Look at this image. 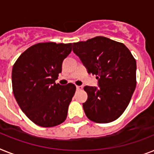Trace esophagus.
Returning a JSON list of instances; mask_svg holds the SVG:
<instances>
[{
  "instance_id": "1",
  "label": "esophagus",
  "mask_w": 154,
  "mask_h": 154,
  "mask_svg": "<svg viewBox=\"0 0 154 154\" xmlns=\"http://www.w3.org/2000/svg\"><path fill=\"white\" fill-rule=\"evenodd\" d=\"M82 88H83V87H82V86H76V89H77L78 91H79V90H82Z\"/></svg>"
}]
</instances>
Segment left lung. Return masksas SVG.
<instances>
[{
    "label": "left lung",
    "instance_id": "left-lung-1",
    "mask_svg": "<svg viewBox=\"0 0 154 154\" xmlns=\"http://www.w3.org/2000/svg\"><path fill=\"white\" fill-rule=\"evenodd\" d=\"M72 50L98 81L97 86L84 87L88 95L82 104L86 116L98 124L118 119L136 86V61L130 50L123 43L101 36L73 43Z\"/></svg>",
    "mask_w": 154,
    "mask_h": 154
}]
</instances>
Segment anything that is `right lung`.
Masks as SVG:
<instances>
[{
    "label": "right lung",
    "mask_w": 154,
    "mask_h": 154,
    "mask_svg": "<svg viewBox=\"0 0 154 154\" xmlns=\"http://www.w3.org/2000/svg\"><path fill=\"white\" fill-rule=\"evenodd\" d=\"M72 43H38L20 56L11 72L14 96L32 122L43 128L63 123L75 92V86L56 83Z\"/></svg>",
    "instance_id": "obj_1"
}]
</instances>
